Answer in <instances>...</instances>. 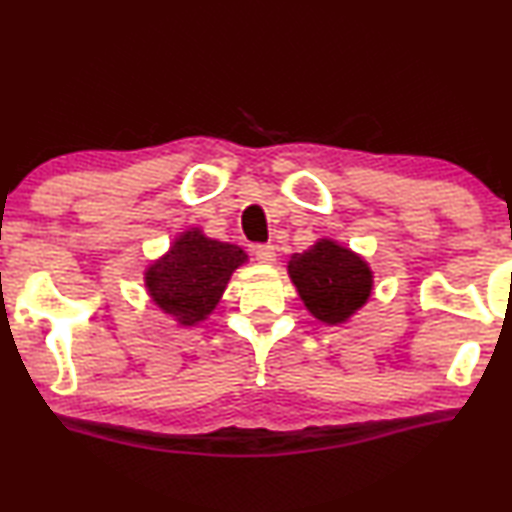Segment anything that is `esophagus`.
I'll use <instances>...</instances> for the list:
<instances>
[{
    "label": "esophagus",
    "instance_id": "34e87169",
    "mask_svg": "<svg viewBox=\"0 0 512 512\" xmlns=\"http://www.w3.org/2000/svg\"><path fill=\"white\" fill-rule=\"evenodd\" d=\"M255 257H257V262H262V264H273L276 262V246H271V243L255 246Z\"/></svg>",
    "mask_w": 512,
    "mask_h": 512
}]
</instances>
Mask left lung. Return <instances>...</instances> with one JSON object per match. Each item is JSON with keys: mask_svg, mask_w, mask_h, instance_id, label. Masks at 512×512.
Listing matches in <instances>:
<instances>
[{"mask_svg": "<svg viewBox=\"0 0 512 512\" xmlns=\"http://www.w3.org/2000/svg\"><path fill=\"white\" fill-rule=\"evenodd\" d=\"M290 276L315 318L338 325L371 294V271L362 259L334 241H320L290 259Z\"/></svg>", "mask_w": 512, "mask_h": 512, "instance_id": "obj_1", "label": "left lung"}]
</instances>
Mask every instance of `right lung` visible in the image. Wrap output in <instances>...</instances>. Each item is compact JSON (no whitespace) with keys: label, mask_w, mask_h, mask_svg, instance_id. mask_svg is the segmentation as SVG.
Wrapping results in <instances>:
<instances>
[{"label":"right lung","mask_w":512,"mask_h":512,"mask_svg":"<svg viewBox=\"0 0 512 512\" xmlns=\"http://www.w3.org/2000/svg\"><path fill=\"white\" fill-rule=\"evenodd\" d=\"M243 262L246 253L241 248L211 241L192 229L174 243L167 257L150 266L146 285L164 313L176 315L181 325H194L213 311L232 271Z\"/></svg>","instance_id":"1"}]
</instances>
